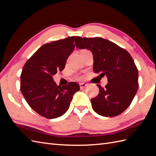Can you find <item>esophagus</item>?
Masks as SVG:
<instances>
[{"label":"esophagus","instance_id":"esophagus-1","mask_svg":"<svg viewBox=\"0 0 156 156\" xmlns=\"http://www.w3.org/2000/svg\"><path fill=\"white\" fill-rule=\"evenodd\" d=\"M80 86L81 89H83V88H85L86 86H87V83H80Z\"/></svg>","mask_w":156,"mask_h":156}]
</instances>
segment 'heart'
<instances>
[{"mask_svg":"<svg viewBox=\"0 0 156 156\" xmlns=\"http://www.w3.org/2000/svg\"><path fill=\"white\" fill-rule=\"evenodd\" d=\"M82 51H83V50H82ZM79 78H80V79H82L83 78H82V76H80V77H79Z\"/></svg>","mask_w":156,"mask_h":156,"instance_id":"b5f03b06","label":"heart"}]
</instances>
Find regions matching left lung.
<instances>
[{
	"mask_svg": "<svg viewBox=\"0 0 156 156\" xmlns=\"http://www.w3.org/2000/svg\"><path fill=\"white\" fill-rule=\"evenodd\" d=\"M79 49L90 50L95 73L105 75L108 83L98 84L99 93L91 99L93 109L103 117H115L124 112L133 101L138 88V72L126 50L101 37H76Z\"/></svg>",
	"mask_w": 156,
	"mask_h": 156,
	"instance_id": "obj_1",
	"label": "left lung"
}]
</instances>
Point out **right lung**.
I'll use <instances>...</instances> for the list:
<instances>
[{
  "label": "right lung",
  "mask_w": 156,
  "mask_h": 156,
  "mask_svg": "<svg viewBox=\"0 0 156 156\" xmlns=\"http://www.w3.org/2000/svg\"><path fill=\"white\" fill-rule=\"evenodd\" d=\"M76 37L46 43L27 60L20 76V90L31 109L41 116L55 119L69 109L74 94L80 90L74 82L58 86L53 78L65 69L75 48Z\"/></svg>",
  "instance_id": "add662e5"
}]
</instances>
